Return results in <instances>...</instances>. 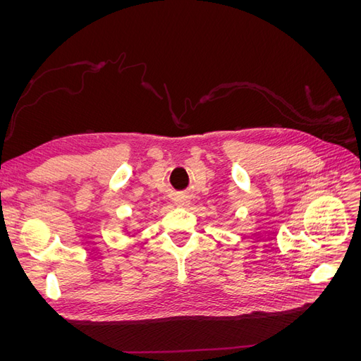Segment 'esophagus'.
Returning <instances> with one entry per match:
<instances>
[{
	"label": "esophagus",
	"instance_id": "obj_1",
	"mask_svg": "<svg viewBox=\"0 0 361 361\" xmlns=\"http://www.w3.org/2000/svg\"><path fill=\"white\" fill-rule=\"evenodd\" d=\"M187 200H188L187 197H179V199H178V202H179V203H183V202H187Z\"/></svg>",
	"mask_w": 361,
	"mask_h": 361
}]
</instances>
